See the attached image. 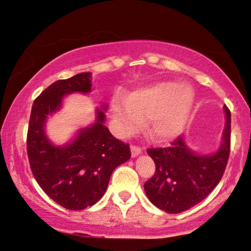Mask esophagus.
I'll use <instances>...</instances> for the list:
<instances>
[{
  "mask_svg": "<svg viewBox=\"0 0 251 251\" xmlns=\"http://www.w3.org/2000/svg\"><path fill=\"white\" fill-rule=\"evenodd\" d=\"M142 153V148L140 146H137V145H132L131 146V154L132 157H137L138 154Z\"/></svg>",
  "mask_w": 251,
  "mask_h": 251,
  "instance_id": "esophagus-1",
  "label": "esophagus"
}]
</instances>
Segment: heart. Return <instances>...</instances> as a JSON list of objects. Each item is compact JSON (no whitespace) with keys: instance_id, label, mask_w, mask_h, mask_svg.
<instances>
[{"instance_id":"obj_1","label":"heart","mask_w":251,"mask_h":251,"mask_svg":"<svg viewBox=\"0 0 251 251\" xmlns=\"http://www.w3.org/2000/svg\"><path fill=\"white\" fill-rule=\"evenodd\" d=\"M194 102L195 93L190 86L163 81L135 89L126 99L114 97L111 108L120 135L134 133L149 118L152 137L169 140L183 131Z\"/></svg>"}]
</instances>
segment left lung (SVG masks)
<instances>
[{
  "label": "left lung",
  "mask_w": 251,
  "mask_h": 251,
  "mask_svg": "<svg viewBox=\"0 0 251 251\" xmlns=\"http://www.w3.org/2000/svg\"><path fill=\"white\" fill-rule=\"evenodd\" d=\"M224 112L226 122L223 142L215 153H195L183 137H178L168 148L148 149L155 172L144 184V189L157 208L179 214L203 201L220 183L229 159L231 132V114L226 106Z\"/></svg>",
  "instance_id": "left-lung-1"
}]
</instances>
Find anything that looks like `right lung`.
Wrapping results in <instances>:
<instances>
[{
  "mask_svg": "<svg viewBox=\"0 0 251 251\" xmlns=\"http://www.w3.org/2000/svg\"><path fill=\"white\" fill-rule=\"evenodd\" d=\"M91 75L80 73L51 83L34 101L28 126L31 172L48 197L68 210L94 205L106 192L114 169L131 158L128 144L116 139L103 125L106 105L97 109L93 125L80 129L67 145H53L45 133L48 116L60 109L63 97L91 92Z\"/></svg>",
  "mask_w": 251,
  "mask_h": 251,
  "instance_id": "right-lung-1",
  "label": "right lung"
}]
</instances>
